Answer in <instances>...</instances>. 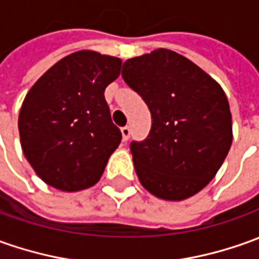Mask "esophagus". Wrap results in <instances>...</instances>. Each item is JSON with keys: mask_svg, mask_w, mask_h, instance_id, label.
<instances>
[{"mask_svg": "<svg viewBox=\"0 0 259 259\" xmlns=\"http://www.w3.org/2000/svg\"><path fill=\"white\" fill-rule=\"evenodd\" d=\"M122 136H123V140H124V142H126V140H129V137H130L129 126H124V127H122Z\"/></svg>", "mask_w": 259, "mask_h": 259, "instance_id": "obj_1", "label": "esophagus"}]
</instances>
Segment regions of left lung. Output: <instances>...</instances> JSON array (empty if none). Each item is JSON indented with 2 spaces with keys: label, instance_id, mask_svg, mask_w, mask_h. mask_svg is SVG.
Listing matches in <instances>:
<instances>
[{
  "label": "left lung",
  "instance_id": "1",
  "mask_svg": "<svg viewBox=\"0 0 259 259\" xmlns=\"http://www.w3.org/2000/svg\"><path fill=\"white\" fill-rule=\"evenodd\" d=\"M122 78L152 115L149 136L130 152L144 189L163 200H184L215 176L233 143L224 91L196 63L168 49L127 59Z\"/></svg>",
  "mask_w": 259,
  "mask_h": 259
}]
</instances>
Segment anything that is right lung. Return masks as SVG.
<instances>
[{"instance_id": "right-lung-1", "label": "right lung", "mask_w": 259, "mask_h": 259, "mask_svg": "<svg viewBox=\"0 0 259 259\" xmlns=\"http://www.w3.org/2000/svg\"><path fill=\"white\" fill-rule=\"evenodd\" d=\"M120 66L119 58L79 51L56 62L28 92L18 119L21 146L47 184L78 191L98 183L122 140L105 99Z\"/></svg>"}]
</instances>
